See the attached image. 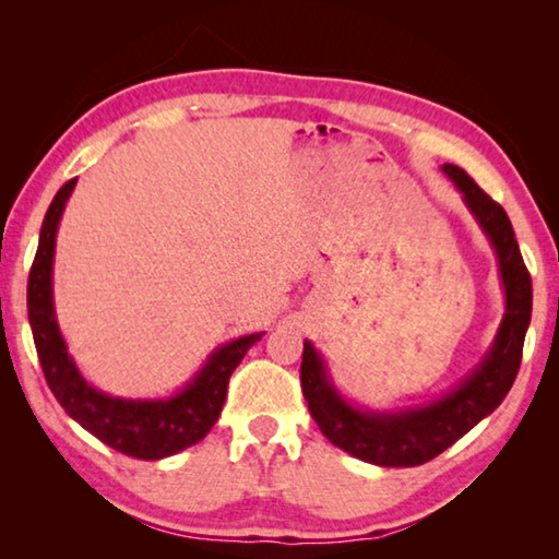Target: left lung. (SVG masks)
Wrapping results in <instances>:
<instances>
[{
  "instance_id": "1",
  "label": "left lung",
  "mask_w": 559,
  "mask_h": 559,
  "mask_svg": "<svg viewBox=\"0 0 559 559\" xmlns=\"http://www.w3.org/2000/svg\"><path fill=\"white\" fill-rule=\"evenodd\" d=\"M443 173L456 182L468 210L476 214L490 243L496 246L506 286V318L493 349L478 370L459 384V390L421 409L365 414L353 409L325 380L323 362L313 345H302L300 386L320 431L337 449L374 466H421L437 459L506 400L523 359L525 330L533 313V281L520 257L513 224L503 206L490 200L461 167L443 165Z\"/></svg>"
}]
</instances>
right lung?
Wrapping results in <instances>:
<instances>
[{
  "instance_id": "1",
  "label": "right lung",
  "mask_w": 559,
  "mask_h": 559,
  "mask_svg": "<svg viewBox=\"0 0 559 559\" xmlns=\"http://www.w3.org/2000/svg\"><path fill=\"white\" fill-rule=\"evenodd\" d=\"M73 185L75 179H69L56 192L49 212L44 216L39 249H36L29 286H26L29 323L46 384L66 414L91 431L93 437L108 443L110 449L143 461L173 456V453L192 447L210 433L222 414L231 372L261 333L239 337L216 349L210 362L204 365V370L197 374V380L167 402L112 400V396L93 390L66 353L51 302L56 226H59L63 204L73 192Z\"/></svg>"
}]
</instances>
